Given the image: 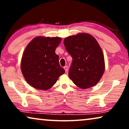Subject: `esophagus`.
<instances>
[{
  "label": "esophagus",
  "mask_w": 129,
  "mask_h": 129,
  "mask_svg": "<svg viewBox=\"0 0 129 129\" xmlns=\"http://www.w3.org/2000/svg\"><path fill=\"white\" fill-rule=\"evenodd\" d=\"M64 70H65V72H68V66H64Z\"/></svg>",
  "instance_id": "34e87169"
}]
</instances>
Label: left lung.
<instances>
[{"mask_svg":"<svg viewBox=\"0 0 129 129\" xmlns=\"http://www.w3.org/2000/svg\"><path fill=\"white\" fill-rule=\"evenodd\" d=\"M64 45L73 59L69 71L70 79L81 89L96 85L105 69L103 52L96 39L80 33L65 38Z\"/></svg>","mask_w":129,"mask_h":129,"instance_id":"obj_1","label":"left lung"}]
</instances>
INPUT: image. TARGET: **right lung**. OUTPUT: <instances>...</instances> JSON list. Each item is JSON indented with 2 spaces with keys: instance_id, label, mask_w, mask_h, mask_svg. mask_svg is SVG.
Masks as SVG:
<instances>
[{
  "instance_id": "obj_1",
  "label": "right lung",
  "mask_w": 129,
  "mask_h": 129,
  "mask_svg": "<svg viewBox=\"0 0 129 129\" xmlns=\"http://www.w3.org/2000/svg\"><path fill=\"white\" fill-rule=\"evenodd\" d=\"M59 37L38 36L24 49L21 61V70L26 82L33 87L47 90L65 73L60 66L56 48L60 43Z\"/></svg>"
}]
</instances>
